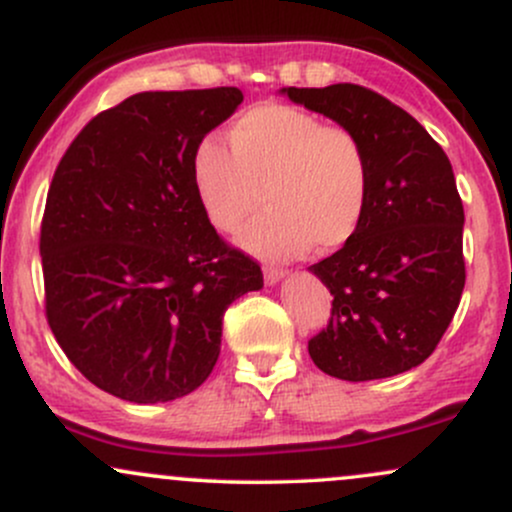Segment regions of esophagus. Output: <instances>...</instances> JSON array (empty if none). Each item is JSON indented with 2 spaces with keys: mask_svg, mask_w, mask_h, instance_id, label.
Returning <instances> with one entry per match:
<instances>
[{
  "mask_svg": "<svg viewBox=\"0 0 512 512\" xmlns=\"http://www.w3.org/2000/svg\"><path fill=\"white\" fill-rule=\"evenodd\" d=\"M263 278H266L268 285H275V283H280V280L285 278V271H283V268L266 266V268H263Z\"/></svg>",
  "mask_w": 512,
  "mask_h": 512,
  "instance_id": "1",
  "label": "esophagus"
}]
</instances>
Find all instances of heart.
<instances>
[{"label":"heart","mask_w":512,"mask_h":512,"mask_svg":"<svg viewBox=\"0 0 512 512\" xmlns=\"http://www.w3.org/2000/svg\"><path fill=\"white\" fill-rule=\"evenodd\" d=\"M232 152L215 137L193 149L191 179L200 210L234 232L261 203L268 208L239 234L261 258H295L319 241L341 249L370 203V162L358 137L285 103L249 108L229 128Z\"/></svg>","instance_id":"b5f03b06"}]
</instances>
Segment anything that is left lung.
<instances>
[{
	"mask_svg": "<svg viewBox=\"0 0 512 512\" xmlns=\"http://www.w3.org/2000/svg\"><path fill=\"white\" fill-rule=\"evenodd\" d=\"M280 94L353 132L370 162L355 237L309 266L333 295L314 365L348 382L394 377L433 353L464 290V208L447 154L404 108L358 84Z\"/></svg>",
	"mask_w": 512,
	"mask_h": 512,
	"instance_id": "8db88e82",
	"label": "left lung"
}]
</instances>
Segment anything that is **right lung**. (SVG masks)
<instances>
[{"label":"right lung","instance_id":"right-lung-1","mask_svg":"<svg viewBox=\"0 0 512 512\" xmlns=\"http://www.w3.org/2000/svg\"><path fill=\"white\" fill-rule=\"evenodd\" d=\"M241 101L237 86L142 91L91 118L57 164L40 225L45 317L70 363L118 399L198 389L227 307L263 287L191 179L193 149Z\"/></svg>","mask_w":512,"mask_h":512}]
</instances>
